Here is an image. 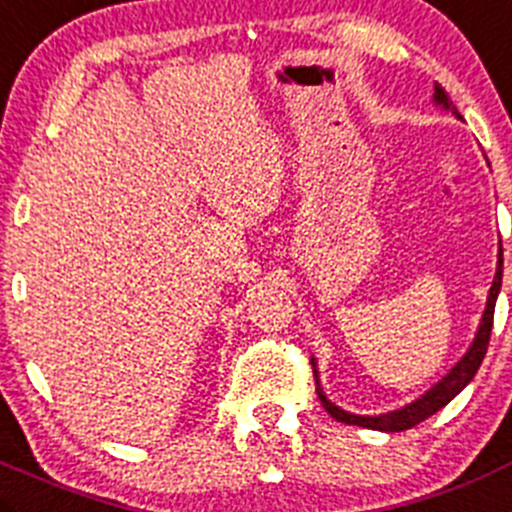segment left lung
Segmentation results:
<instances>
[{
    "label": "left lung",
    "instance_id": "obj_1",
    "mask_svg": "<svg viewBox=\"0 0 512 512\" xmlns=\"http://www.w3.org/2000/svg\"><path fill=\"white\" fill-rule=\"evenodd\" d=\"M432 102H435V105H440L442 110H447V113L455 115V118H460L457 107L452 105V100L447 97V92L442 90L437 82H435V95H432ZM500 284H503V248L498 251V269H495L493 286H490L488 304H485L483 319H480V326H478V332H475V339H472L470 349H467V352L462 354L460 362H457L455 367H452L450 372L440 379V382L432 384V387L427 389L422 397H417L415 402H410V405H405V407H399V410H394V412H384V415H354V412H347V410H342V407H337L332 399L326 397L324 389H321L319 369H316V362L311 359V364H314V377H316V394H319L324 410L329 412L334 420L344 422V425H357V427H367V430H379V432L410 430V427L420 425L422 420H427V417H432L435 412H440L442 407L450 402V399H455L457 394H460L462 389L472 382L475 372H478L480 364H483L485 352H488L490 332H493V314H495V301H498V294H500Z\"/></svg>",
    "mask_w": 512,
    "mask_h": 512
}]
</instances>
